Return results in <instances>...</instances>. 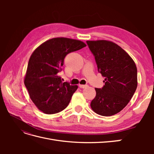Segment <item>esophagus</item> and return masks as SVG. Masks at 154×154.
<instances>
[{"label":"esophagus","mask_w":154,"mask_h":154,"mask_svg":"<svg viewBox=\"0 0 154 154\" xmlns=\"http://www.w3.org/2000/svg\"><path fill=\"white\" fill-rule=\"evenodd\" d=\"M78 86H79V87H80V88H85V87H87L88 85H81V84H80V85H79Z\"/></svg>","instance_id":"obj_1"}]
</instances>
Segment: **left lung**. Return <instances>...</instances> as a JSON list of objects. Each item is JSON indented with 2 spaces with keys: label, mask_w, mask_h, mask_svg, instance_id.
I'll return each mask as SVG.
<instances>
[{
  "label": "left lung",
  "mask_w": 154,
  "mask_h": 154,
  "mask_svg": "<svg viewBox=\"0 0 154 154\" xmlns=\"http://www.w3.org/2000/svg\"><path fill=\"white\" fill-rule=\"evenodd\" d=\"M104 76L105 85L96 88V96L91 101L97 114L110 116L118 113L128 103L137 88V71L134 60L117 44L106 40L87 41Z\"/></svg>",
  "instance_id": "1"
}]
</instances>
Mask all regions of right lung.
<instances>
[{
	"label": "right lung",
	"mask_w": 154,
	"mask_h": 154,
	"mask_svg": "<svg viewBox=\"0 0 154 154\" xmlns=\"http://www.w3.org/2000/svg\"><path fill=\"white\" fill-rule=\"evenodd\" d=\"M85 46L80 40L54 38L41 44L31 54L24 84L32 102L45 114L60 112L68 106L78 86L62 82L59 72L66 55Z\"/></svg>",
	"instance_id": "1"
}]
</instances>
